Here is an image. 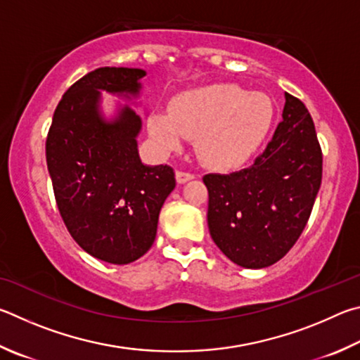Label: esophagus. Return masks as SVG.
<instances>
[{
  "instance_id": "esophagus-1",
  "label": "esophagus",
  "mask_w": 360,
  "mask_h": 360,
  "mask_svg": "<svg viewBox=\"0 0 360 360\" xmlns=\"http://www.w3.org/2000/svg\"><path fill=\"white\" fill-rule=\"evenodd\" d=\"M175 179H176V181H179V184L181 185V184H186V181L193 180V179H194V174L185 172V170H176V172H175Z\"/></svg>"
}]
</instances>
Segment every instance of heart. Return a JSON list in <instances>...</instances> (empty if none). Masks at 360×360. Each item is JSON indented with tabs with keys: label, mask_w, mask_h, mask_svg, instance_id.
Segmentation results:
<instances>
[{
	"label": "heart",
	"mask_w": 360,
	"mask_h": 360,
	"mask_svg": "<svg viewBox=\"0 0 360 360\" xmlns=\"http://www.w3.org/2000/svg\"><path fill=\"white\" fill-rule=\"evenodd\" d=\"M272 120L274 105L266 94L212 85L179 94L170 112H151L147 126L162 151L179 150L185 136L196 137V151L205 164L232 167L255 153Z\"/></svg>",
	"instance_id": "heart-1"
}]
</instances>
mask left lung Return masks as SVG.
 I'll list each match as a JSON object with an SVG mask.
<instances>
[{
	"label": "left lung",
	"instance_id": "8db88e82",
	"mask_svg": "<svg viewBox=\"0 0 360 360\" xmlns=\"http://www.w3.org/2000/svg\"><path fill=\"white\" fill-rule=\"evenodd\" d=\"M283 122L247 169L207 174V223L217 247L237 266L269 267L297 242L323 179V151L310 112L286 93Z\"/></svg>",
	"mask_w": 360,
	"mask_h": 360
}]
</instances>
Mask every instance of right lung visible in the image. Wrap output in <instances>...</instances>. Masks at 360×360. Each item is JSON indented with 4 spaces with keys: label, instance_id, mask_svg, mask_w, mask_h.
Returning <instances> with one entry per match:
<instances>
[{
    "label": "right lung",
    "instance_id": "right-lung-1",
    "mask_svg": "<svg viewBox=\"0 0 360 360\" xmlns=\"http://www.w3.org/2000/svg\"><path fill=\"white\" fill-rule=\"evenodd\" d=\"M142 69L98 68L56 105L46 158L60 215L79 247L110 264L139 259L155 242L158 217L175 188L170 166H145L136 137L141 117L128 105L105 122L101 90L137 96Z\"/></svg>",
    "mask_w": 360,
    "mask_h": 360
}]
</instances>
